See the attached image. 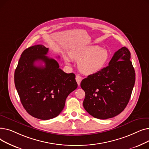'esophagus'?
<instances>
[{"label":"esophagus","mask_w":149,"mask_h":149,"mask_svg":"<svg viewBox=\"0 0 149 149\" xmlns=\"http://www.w3.org/2000/svg\"><path fill=\"white\" fill-rule=\"evenodd\" d=\"M75 80H76V81H77V82L78 85L80 86V83H81V80H82L81 77L80 75H77V76H76V77H75Z\"/></svg>","instance_id":"obj_1"}]
</instances>
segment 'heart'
<instances>
[{"mask_svg":"<svg viewBox=\"0 0 149 149\" xmlns=\"http://www.w3.org/2000/svg\"><path fill=\"white\" fill-rule=\"evenodd\" d=\"M70 58L78 61V68L83 74L90 75L95 74L106 65L109 58L108 51L97 45H91L72 49L69 52ZM66 64L70 59L64 57Z\"/></svg>","mask_w":149,"mask_h":149,"instance_id":"1","label":"heart"}]
</instances>
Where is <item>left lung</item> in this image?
Masks as SVG:
<instances>
[{
	"mask_svg": "<svg viewBox=\"0 0 149 149\" xmlns=\"http://www.w3.org/2000/svg\"><path fill=\"white\" fill-rule=\"evenodd\" d=\"M130 58L129 50L123 47L115 52L107 66L81 81L85 92L83 107L94 118H112L127 105L135 82Z\"/></svg>",
	"mask_w": 149,
	"mask_h": 149,
	"instance_id": "left-lung-1",
	"label": "left lung"
}]
</instances>
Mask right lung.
<instances>
[{
  "mask_svg": "<svg viewBox=\"0 0 149 149\" xmlns=\"http://www.w3.org/2000/svg\"><path fill=\"white\" fill-rule=\"evenodd\" d=\"M48 50L42 45L26 49L14 72L15 86L23 107L43 120L58 116L68 96L78 86L74 74L65 73L56 60L46 56ZM39 61L45 65H37Z\"/></svg>",
  "mask_w": 149,
  "mask_h": 149,
  "instance_id": "1",
  "label": "right lung"
}]
</instances>
